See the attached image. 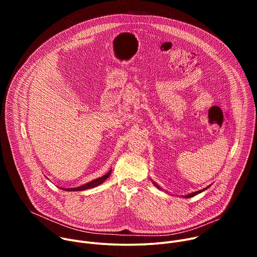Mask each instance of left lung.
<instances>
[{"instance_id": "1", "label": "left lung", "mask_w": 257, "mask_h": 257, "mask_svg": "<svg viewBox=\"0 0 257 257\" xmlns=\"http://www.w3.org/2000/svg\"><path fill=\"white\" fill-rule=\"evenodd\" d=\"M154 183V185L156 186V187H158L159 189H162L158 184H157V183H155V182H153ZM209 187V186H208ZM208 187H206V188H204V189H202V190H199V191H196V192H192V193H190V194H188V195H186L185 197H187V198H190V197H193V196H195V195H197V194H199V193H201L202 191H204V190H206Z\"/></svg>"}]
</instances>
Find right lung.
<instances>
[{
    "mask_svg": "<svg viewBox=\"0 0 257 257\" xmlns=\"http://www.w3.org/2000/svg\"><path fill=\"white\" fill-rule=\"evenodd\" d=\"M111 172H112V170H109V172H107V174H105L104 176L99 177L97 179H94V180H92V181H90V182L86 183V184H83L81 186H78V187H75V188H61V189L65 190V191H82V190L94 188V187L100 185L101 183H103L108 178V176L111 175Z\"/></svg>",
    "mask_w": 257,
    "mask_h": 257,
    "instance_id": "right-lung-1",
    "label": "right lung"
}]
</instances>
